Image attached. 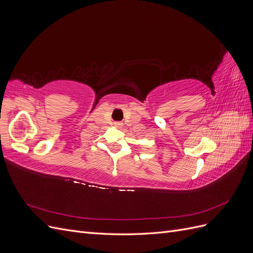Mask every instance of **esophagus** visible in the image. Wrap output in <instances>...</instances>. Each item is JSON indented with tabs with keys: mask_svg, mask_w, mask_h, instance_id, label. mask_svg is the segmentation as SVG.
I'll list each match as a JSON object with an SVG mask.
<instances>
[{
	"mask_svg": "<svg viewBox=\"0 0 253 253\" xmlns=\"http://www.w3.org/2000/svg\"><path fill=\"white\" fill-rule=\"evenodd\" d=\"M114 126H115V127H121L122 126V124H121V122H115V124H114Z\"/></svg>",
	"mask_w": 253,
	"mask_h": 253,
	"instance_id": "obj_1",
	"label": "esophagus"
}]
</instances>
